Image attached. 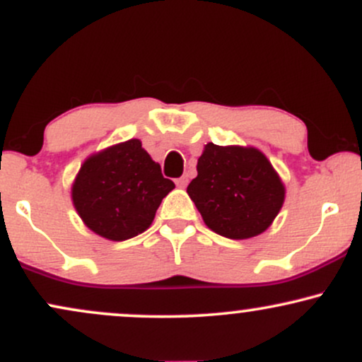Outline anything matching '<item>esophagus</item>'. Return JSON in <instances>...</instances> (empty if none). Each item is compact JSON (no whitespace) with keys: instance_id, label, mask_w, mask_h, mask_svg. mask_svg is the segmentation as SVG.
Wrapping results in <instances>:
<instances>
[{"instance_id":"obj_1","label":"esophagus","mask_w":362,"mask_h":362,"mask_svg":"<svg viewBox=\"0 0 362 362\" xmlns=\"http://www.w3.org/2000/svg\"><path fill=\"white\" fill-rule=\"evenodd\" d=\"M175 184L178 187H187V184H189V175H182L180 178H177Z\"/></svg>"}]
</instances>
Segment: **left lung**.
Segmentation results:
<instances>
[{
    "instance_id": "8db88e82",
    "label": "left lung",
    "mask_w": 362,
    "mask_h": 362,
    "mask_svg": "<svg viewBox=\"0 0 362 362\" xmlns=\"http://www.w3.org/2000/svg\"><path fill=\"white\" fill-rule=\"evenodd\" d=\"M202 219L231 240L260 235L284 202V185L259 149L206 144L187 187Z\"/></svg>"
}]
</instances>
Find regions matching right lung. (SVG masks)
I'll return each instance as SVG.
<instances>
[{"instance_id":"right-lung-1","label":"right lung","mask_w":362,"mask_h":362,"mask_svg":"<svg viewBox=\"0 0 362 362\" xmlns=\"http://www.w3.org/2000/svg\"><path fill=\"white\" fill-rule=\"evenodd\" d=\"M173 187L141 141L129 139L83 163L73 184V204L91 231L122 242L146 230Z\"/></svg>"}]
</instances>
